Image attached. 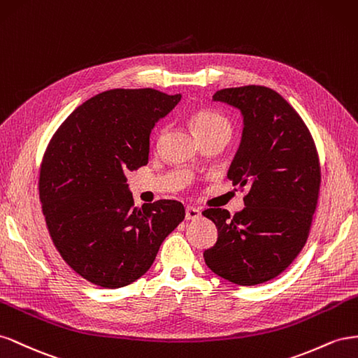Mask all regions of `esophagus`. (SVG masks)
Returning a JSON list of instances; mask_svg holds the SVG:
<instances>
[{"label": "esophagus", "mask_w": 358, "mask_h": 358, "mask_svg": "<svg viewBox=\"0 0 358 358\" xmlns=\"http://www.w3.org/2000/svg\"><path fill=\"white\" fill-rule=\"evenodd\" d=\"M201 217V211L195 207H187L186 208V219L187 220H196Z\"/></svg>", "instance_id": "obj_1"}]
</instances>
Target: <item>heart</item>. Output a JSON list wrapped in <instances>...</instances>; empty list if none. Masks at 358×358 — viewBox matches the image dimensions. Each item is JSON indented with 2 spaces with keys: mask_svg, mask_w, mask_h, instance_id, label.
Instances as JSON below:
<instances>
[{
  "mask_svg": "<svg viewBox=\"0 0 358 358\" xmlns=\"http://www.w3.org/2000/svg\"><path fill=\"white\" fill-rule=\"evenodd\" d=\"M190 124L195 130L196 136H203L210 134H228L231 135V126L228 120L214 110H198L190 118Z\"/></svg>",
  "mask_w": 358,
  "mask_h": 358,
  "instance_id": "b5f03b06",
  "label": "heart"
}]
</instances>
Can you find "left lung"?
I'll use <instances>...</instances> for the list:
<instances>
[{
    "label": "left lung",
    "instance_id": "8db88e82",
    "mask_svg": "<svg viewBox=\"0 0 358 358\" xmlns=\"http://www.w3.org/2000/svg\"><path fill=\"white\" fill-rule=\"evenodd\" d=\"M241 110V144L228 171L249 187L241 211L208 208L217 241L203 252L208 268L241 287L287 270L309 237L321 185L318 151L308 126L287 100L261 85L224 88L213 96Z\"/></svg>",
    "mask_w": 358,
    "mask_h": 358
}]
</instances>
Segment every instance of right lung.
<instances>
[{"label": "right lung", "mask_w": 358, "mask_h": 358, "mask_svg": "<svg viewBox=\"0 0 358 358\" xmlns=\"http://www.w3.org/2000/svg\"><path fill=\"white\" fill-rule=\"evenodd\" d=\"M180 99L152 88L105 91L71 112L46 147L38 195L49 236L97 287L138 280L186 216L172 199L135 207L126 178L147 165L151 129Z\"/></svg>", "instance_id": "add662e5"}]
</instances>
